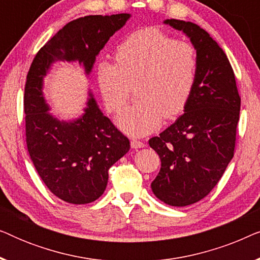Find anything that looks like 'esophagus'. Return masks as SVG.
I'll list each match as a JSON object with an SVG mask.
<instances>
[{
  "label": "esophagus",
  "mask_w": 260,
  "mask_h": 260,
  "mask_svg": "<svg viewBox=\"0 0 260 260\" xmlns=\"http://www.w3.org/2000/svg\"><path fill=\"white\" fill-rule=\"evenodd\" d=\"M144 143L143 142L138 141V140H133L131 141V148L134 149H140V148H144Z\"/></svg>",
  "instance_id": "1"
}]
</instances>
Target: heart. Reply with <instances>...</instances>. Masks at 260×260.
I'll return each instance as SVG.
<instances>
[{"mask_svg":"<svg viewBox=\"0 0 260 260\" xmlns=\"http://www.w3.org/2000/svg\"><path fill=\"white\" fill-rule=\"evenodd\" d=\"M117 63L98 65L97 79L110 112L124 108L134 85L138 102L117 117L124 133L144 136L183 112L193 92L198 55L188 42L154 28L129 35L116 49Z\"/></svg>","mask_w":260,"mask_h":260,"instance_id":"b5f03b06","label":"heart"}]
</instances>
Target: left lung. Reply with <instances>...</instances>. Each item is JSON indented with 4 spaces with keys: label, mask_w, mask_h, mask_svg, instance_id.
<instances>
[{
    "label": "left lung",
    "mask_w": 260,
    "mask_h": 260,
    "mask_svg": "<svg viewBox=\"0 0 260 260\" xmlns=\"http://www.w3.org/2000/svg\"><path fill=\"white\" fill-rule=\"evenodd\" d=\"M165 23L190 39L198 71L183 115L149 140L161 158L151 189L165 204L183 207L207 197L233 158L240 95L225 52L207 31L189 21Z\"/></svg>",
    "instance_id": "obj_1"
}]
</instances>
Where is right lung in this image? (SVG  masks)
Returning <instances> with one entry per match:
<instances>
[{
	"instance_id": "1",
	"label": "right lung",
	"mask_w": 260,
	"mask_h": 260,
	"mask_svg": "<svg viewBox=\"0 0 260 260\" xmlns=\"http://www.w3.org/2000/svg\"><path fill=\"white\" fill-rule=\"evenodd\" d=\"M129 19L130 14H116L71 21L46 42L28 71L23 97L28 152L48 189L69 204L102 197L109 169L129 151L130 142L103 115L92 93L79 118L66 122L52 116L42 93L44 77L55 61H78L90 74L95 56Z\"/></svg>"
}]
</instances>
